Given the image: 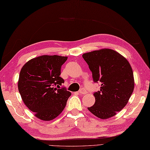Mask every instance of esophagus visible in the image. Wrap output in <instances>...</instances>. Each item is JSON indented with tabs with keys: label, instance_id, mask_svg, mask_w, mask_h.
I'll return each mask as SVG.
<instances>
[{
	"label": "esophagus",
	"instance_id": "obj_1",
	"mask_svg": "<svg viewBox=\"0 0 150 150\" xmlns=\"http://www.w3.org/2000/svg\"><path fill=\"white\" fill-rule=\"evenodd\" d=\"M87 93V91L86 90V89H84V88H81L80 90H79V93L80 94H86Z\"/></svg>",
	"mask_w": 150,
	"mask_h": 150
}]
</instances>
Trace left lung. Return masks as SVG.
Listing matches in <instances>:
<instances>
[{
    "label": "left lung",
    "mask_w": 150,
    "mask_h": 150,
    "mask_svg": "<svg viewBox=\"0 0 150 150\" xmlns=\"http://www.w3.org/2000/svg\"><path fill=\"white\" fill-rule=\"evenodd\" d=\"M82 57L100 89L93 93L95 103L88 108L94 115L107 119L115 115L128 103L134 90V78L129 62L111 49H102L83 54Z\"/></svg>",
    "instance_id": "1"
}]
</instances>
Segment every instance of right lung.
<instances>
[{
    "instance_id": "1",
    "label": "right lung",
    "mask_w": 150,
    "mask_h": 150,
    "mask_svg": "<svg viewBox=\"0 0 150 150\" xmlns=\"http://www.w3.org/2000/svg\"><path fill=\"white\" fill-rule=\"evenodd\" d=\"M67 57L42 55L27 62L22 67L18 89L25 105L38 119L52 120L62 113L71 95L60 77L61 66Z\"/></svg>"
}]
</instances>
